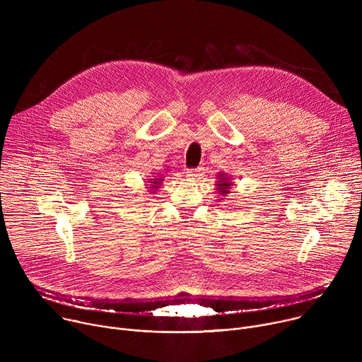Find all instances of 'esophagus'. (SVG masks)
Segmentation results:
<instances>
[{
  "instance_id": "34e87169",
  "label": "esophagus",
  "mask_w": 362,
  "mask_h": 362,
  "mask_svg": "<svg viewBox=\"0 0 362 362\" xmlns=\"http://www.w3.org/2000/svg\"><path fill=\"white\" fill-rule=\"evenodd\" d=\"M186 176L189 179H200L203 176V168H197V169H190L186 172Z\"/></svg>"
}]
</instances>
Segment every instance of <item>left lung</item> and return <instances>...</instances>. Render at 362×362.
Segmentation results:
<instances>
[{
    "instance_id": "left-lung-1",
    "label": "left lung",
    "mask_w": 362,
    "mask_h": 362,
    "mask_svg": "<svg viewBox=\"0 0 362 362\" xmlns=\"http://www.w3.org/2000/svg\"><path fill=\"white\" fill-rule=\"evenodd\" d=\"M216 179H218V180H216L215 186H216L218 194H221V196H228V194L233 193V192H232V187L235 186V183L232 182V176H230V175H228L226 172H219ZM218 200H222V197L218 199Z\"/></svg>"
}]
</instances>
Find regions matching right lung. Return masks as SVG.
<instances>
[{
  "label": "right lung",
  "mask_w": 362,
  "mask_h": 362,
  "mask_svg": "<svg viewBox=\"0 0 362 362\" xmlns=\"http://www.w3.org/2000/svg\"><path fill=\"white\" fill-rule=\"evenodd\" d=\"M165 172H156L151 173V176H147L146 179V189L150 194H154L156 192H159L163 180H165Z\"/></svg>",
  "instance_id": "obj_1"
}]
</instances>
